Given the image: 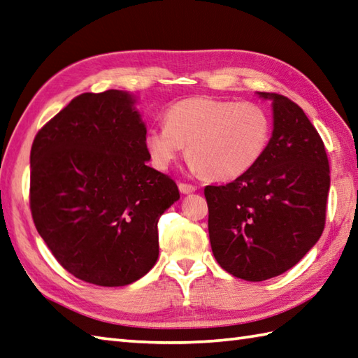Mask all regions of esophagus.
Masks as SVG:
<instances>
[{
  "label": "esophagus",
  "mask_w": 358,
  "mask_h": 358,
  "mask_svg": "<svg viewBox=\"0 0 358 358\" xmlns=\"http://www.w3.org/2000/svg\"><path fill=\"white\" fill-rule=\"evenodd\" d=\"M178 189L181 194H194L196 191V187L192 185H187V183H178Z\"/></svg>",
  "instance_id": "esophagus-1"
}]
</instances>
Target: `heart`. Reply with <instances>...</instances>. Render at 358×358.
I'll list each match as a JSON object with an SVG mask.
<instances>
[{
  "label": "heart",
  "mask_w": 358,
  "mask_h": 358,
  "mask_svg": "<svg viewBox=\"0 0 358 358\" xmlns=\"http://www.w3.org/2000/svg\"><path fill=\"white\" fill-rule=\"evenodd\" d=\"M166 126L150 129L146 149L166 169L186 146V158L204 178H238L260 162L271 140V118L260 104L192 96L172 104Z\"/></svg>",
  "instance_id": "heart-1"
}]
</instances>
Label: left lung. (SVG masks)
I'll list each match as a JSON object with an SVG mask.
<instances>
[{"mask_svg": "<svg viewBox=\"0 0 358 358\" xmlns=\"http://www.w3.org/2000/svg\"><path fill=\"white\" fill-rule=\"evenodd\" d=\"M272 100L273 131L262 159L224 186H206L215 260L234 277L263 281L291 269L322 237L331 185L323 140L299 104Z\"/></svg>", "mask_w": 358, "mask_h": 358, "instance_id": "1", "label": "left lung"}]
</instances>
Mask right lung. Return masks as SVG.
Here are the masks:
<instances>
[{
    "label": "right lung",
    "mask_w": 358,
    "mask_h": 358,
    "mask_svg": "<svg viewBox=\"0 0 358 358\" xmlns=\"http://www.w3.org/2000/svg\"><path fill=\"white\" fill-rule=\"evenodd\" d=\"M123 90L81 94L38 131L30 210L63 268L87 283L126 286L154 268L158 218L180 199L148 166L146 126Z\"/></svg>",
    "instance_id": "1"
}]
</instances>
